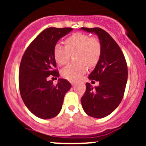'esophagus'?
Instances as JSON below:
<instances>
[{
    "label": "esophagus",
    "instance_id": "esophagus-1",
    "mask_svg": "<svg viewBox=\"0 0 146 146\" xmlns=\"http://www.w3.org/2000/svg\"><path fill=\"white\" fill-rule=\"evenodd\" d=\"M70 82H71L72 85H76V81H71Z\"/></svg>",
    "mask_w": 146,
    "mask_h": 146
}]
</instances>
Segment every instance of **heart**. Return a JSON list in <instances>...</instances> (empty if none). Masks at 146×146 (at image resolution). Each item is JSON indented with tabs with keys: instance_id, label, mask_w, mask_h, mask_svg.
Returning a JSON list of instances; mask_svg holds the SVG:
<instances>
[{
	"instance_id": "1",
	"label": "heart",
	"mask_w": 146,
	"mask_h": 146,
	"mask_svg": "<svg viewBox=\"0 0 146 146\" xmlns=\"http://www.w3.org/2000/svg\"><path fill=\"white\" fill-rule=\"evenodd\" d=\"M66 46L56 43L54 46V59L58 65L66 64L71 54L76 53L74 58L77 62L71 63L61 70L65 78L75 80L80 78L86 71V63L95 66L101 56L102 47L99 39L82 32H76L68 36L65 40Z\"/></svg>"
}]
</instances>
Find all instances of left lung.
I'll return each mask as SVG.
<instances>
[{
	"label": "left lung",
	"mask_w": 146,
	"mask_h": 146,
	"mask_svg": "<svg viewBox=\"0 0 146 146\" xmlns=\"http://www.w3.org/2000/svg\"><path fill=\"white\" fill-rule=\"evenodd\" d=\"M81 29L96 34L102 47L100 58L89 75L90 80L99 81L100 85L93 88L87 82L81 98L82 107L88 115L103 118L111 114L122 100L127 82V64L120 47L106 31L99 27Z\"/></svg>",
	"instance_id": "1"
}]
</instances>
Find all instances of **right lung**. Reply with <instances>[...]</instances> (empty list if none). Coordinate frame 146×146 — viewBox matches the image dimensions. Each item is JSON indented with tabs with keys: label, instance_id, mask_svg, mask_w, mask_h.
Here are the masks:
<instances>
[{
	"label": "right lung",
	"instance_id": "right-lung-1",
	"mask_svg": "<svg viewBox=\"0 0 146 146\" xmlns=\"http://www.w3.org/2000/svg\"><path fill=\"white\" fill-rule=\"evenodd\" d=\"M73 30L70 27H49L42 31L27 47L19 70L20 95L28 110L37 117H55L62 108L64 98L71 85L59 79L56 85L47 78L58 77L53 50L62 36Z\"/></svg>",
	"mask_w": 146,
	"mask_h": 146
}]
</instances>
